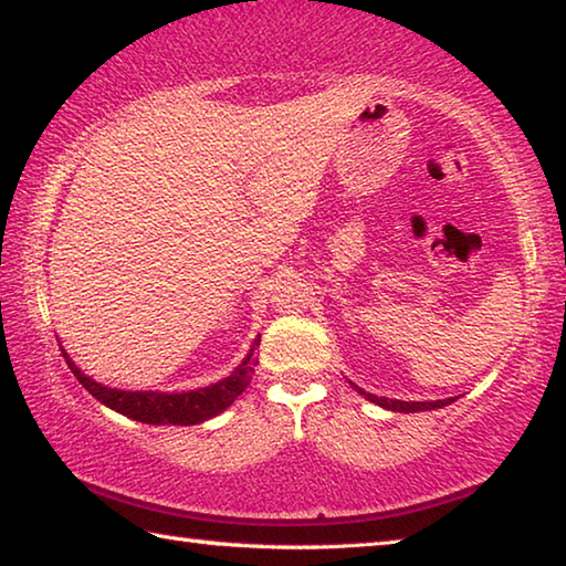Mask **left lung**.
Wrapping results in <instances>:
<instances>
[{
  "mask_svg": "<svg viewBox=\"0 0 566 566\" xmlns=\"http://www.w3.org/2000/svg\"><path fill=\"white\" fill-rule=\"evenodd\" d=\"M349 385L359 391V395H364V399L375 401V405L385 407L389 411H405V415H409V411H429V409H439V407H447L452 405V401L457 397H449V399H437V401H401V399H387V397H377V395H369V391L359 389L354 381H349Z\"/></svg>",
  "mask_w": 566,
  "mask_h": 566,
  "instance_id": "8db88e82",
  "label": "left lung"
}]
</instances>
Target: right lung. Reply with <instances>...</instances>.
Here are the masks:
<instances>
[{"label": "right lung", "instance_id": "add662e5", "mask_svg": "<svg viewBox=\"0 0 566 566\" xmlns=\"http://www.w3.org/2000/svg\"><path fill=\"white\" fill-rule=\"evenodd\" d=\"M254 347H260V337L254 339L252 349L247 357L237 364L234 371L224 379L214 381V385L202 389H189V391H129V389H114L104 387L99 381L84 375L76 367L70 354L62 347V354L74 377L80 379V385L90 391V395L102 401L104 407H109L119 415L129 417L134 421H145V424H202V421L212 419L232 405V401L247 389L249 379L254 371Z\"/></svg>", "mask_w": 566, "mask_h": 566}]
</instances>
